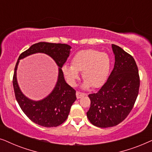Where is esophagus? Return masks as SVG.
Instances as JSON below:
<instances>
[{"mask_svg": "<svg viewBox=\"0 0 152 152\" xmlns=\"http://www.w3.org/2000/svg\"><path fill=\"white\" fill-rule=\"evenodd\" d=\"M76 95H77V98L80 99L82 97L84 96L85 94H84V93H82V92H80V91H77V92H76Z\"/></svg>", "mask_w": 152, "mask_h": 152, "instance_id": "1", "label": "esophagus"}]
</instances>
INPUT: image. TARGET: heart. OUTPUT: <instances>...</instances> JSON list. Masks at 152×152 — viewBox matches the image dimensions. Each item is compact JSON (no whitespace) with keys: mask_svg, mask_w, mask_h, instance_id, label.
I'll use <instances>...</instances> for the list:
<instances>
[{"mask_svg":"<svg viewBox=\"0 0 152 152\" xmlns=\"http://www.w3.org/2000/svg\"><path fill=\"white\" fill-rule=\"evenodd\" d=\"M111 59L107 53L93 49H86L77 53L71 60V66L64 65L63 71L68 82L71 85L75 84L82 72L85 80L84 87L88 88L91 85L93 88L102 86L107 80Z\"/></svg>","mask_w":152,"mask_h":152,"instance_id":"heart-1","label":"heart"}]
</instances>
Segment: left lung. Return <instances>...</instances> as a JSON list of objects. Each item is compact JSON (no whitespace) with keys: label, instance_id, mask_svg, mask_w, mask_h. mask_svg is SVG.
<instances>
[{"label":"left lung","instance_id":"left-lung-1","mask_svg":"<svg viewBox=\"0 0 152 152\" xmlns=\"http://www.w3.org/2000/svg\"><path fill=\"white\" fill-rule=\"evenodd\" d=\"M115 64L107 82L98 92L89 94L87 118L93 125L111 127L122 122L132 111L138 95L140 77L134 57L112 44Z\"/></svg>","mask_w":152,"mask_h":152}]
</instances>
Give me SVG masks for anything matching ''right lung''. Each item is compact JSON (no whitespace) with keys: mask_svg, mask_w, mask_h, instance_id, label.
<instances>
[{"mask_svg":"<svg viewBox=\"0 0 152 152\" xmlns=\"http://www.w3.org/2000/svg\"><path fill=\"white\" fill-rule=\"evenodd\" d=\"M71 47L64 43L39 42L20 54L14 68L13 86L16 101L23 113L33 122L45 127H55L67 119L70 108L76 100V91L66 82L61 68L69 57ZM44 53L55 60L59 66L56 86L50 94L39 101H34L22 94L16 80L19 60L32 53Z\"/></svg>","mask_w":152,"mask_h":152,"instance_id":"1","label":"right lung"}]
</instances>
